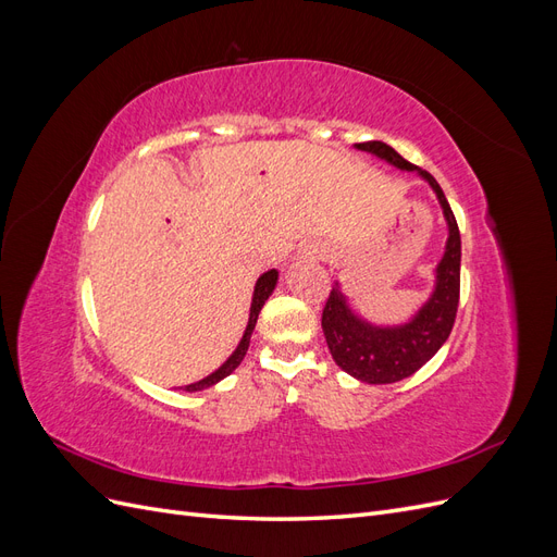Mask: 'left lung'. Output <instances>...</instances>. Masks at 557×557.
I'll return each mask as SVG.
<instances>
[{"label": "left lung", "instance_id": "1", "mask_svg": "<svg viewBox=\"0 0 557 557\" xmlns=\"http://www.w3.org/2000/svg\"><path fill=\"white\" fill-rule=\"evenodd\" d=\"M356 146L399 166V170L418 172L423 176L432 185L436 197H440L448 223L446 252L440 267H436V288L428 299V305L416 313L411 323L401 327H374L364 323L356 313H350L346 297L336 285L325 301L320 323H323L325 342L334 362L346 374L364 383H395L416 374L444 346L453 330L460 301V230L442 185L434 181L430 172L418 170L416 164L404 160L395 148L383 141H364Z\"/></svg>", "mask_w": 557, "mask_h": 557}]
</instances>
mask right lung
Wrapping results in <instances>:
<instances>
[{
	"label": "right lung",
	"mask_w": 557,
	"mask_h": 557,
	"mask_svg": "<svg viewBox=\"0 0 557 557\" xmlns=\"http://www.w3.org/2000/svg\"><path fill=\"white\" fill-rule=\"evenodd\" d=\"M276 281H278V272H276V269H269V272H264V274L258 278V283H256V293H252V305H250V318H248V325H246V332H244V336H242V342H239L237 350H234L232 356L227 358V362L218 367L213 374H209L207 379H201V381H197V383L185 385V391H188V393H195V391H201V387H211L213 383H218L221 379H225L227 374H232L234 369H237V367L242 364V360H244V356H246V350H248V344H250V334H252V330H256L258 315H260V311H262V307H264L267 297L272 295V290L276 288Z\"/></svg>",
	"instance_id": "obj_1"
}]
</instances>
